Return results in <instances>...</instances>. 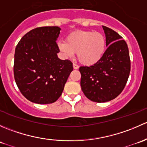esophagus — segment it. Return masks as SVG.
I'll return each mask as SVG.
<instances>
[{
  "instance_id": "obj_1",
  "label": "esophagus",
  "mask_w": 147,
  "mask_h": 147,
  "mask_svg": "<svg viewBox=\"0 0 147 147\" xmlns=\"http://www.w3.org/2000/svg\"><path fill=\"white\" fill-rule=\"evenodd\" d=\"M73 68L75 69H78V68H79V66H78V65L75 64V63H73Z\"/></svg>"
}]
</instances>
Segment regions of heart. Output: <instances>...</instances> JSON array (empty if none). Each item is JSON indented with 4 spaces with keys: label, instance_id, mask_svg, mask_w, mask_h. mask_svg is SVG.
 <instances>
[{
    "label": "heart",
    "instance_id": "1",
    "mask_svg": "<svg viewBox=\"0 0 147 147\" xmlns=\"http://www.w3.org/2000/svg\"><path fill=\"white\" fill-rule=\"evenodd\" d=\"M59 50L65 57H72L77 53L81 63L90 66L98 63L106 49V39L101 32L91 30H76L58 42Z\"/></svg>",
    "mask_w": 147,
    "mask_h": 147
}]
</instances>
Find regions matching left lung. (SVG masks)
<instances>
[{"label": "left lung", "mask_w": 147, "mask_h": 147, "mask_svg": "<svg viewBox=\"0 0 147 147\" xmlns=\"http://www.w3.org/2000/svg\"><path fill=\"white\" fill-rule=\"evenodd\" d=\"M102 27L107 46L103 57L96 64L79 69L83 93L95 102H106L116 98L124 90L131 69L127 42L115 30Z\"/></svg>", "instance_id": "1"}]
</instances>
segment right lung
Instances as JSON below:
<instances>
[{"label": "right lung", "mask_w": 147, "mask_h": 147, "mask_svg": "<svg viewBox=\"0 0 147 147\" xmlns=\"http://www.w3.org/2000/svg\"><path fill=\"white\" fill-rule=\"evenodd\" d=\"M57 26L36 28L27 32L15 50L14 78L20 92L29 101L51 104L61 96L73 69L69 60H60Z\"/></svg>", "instance_id": "obj_1"}]
</instances>
